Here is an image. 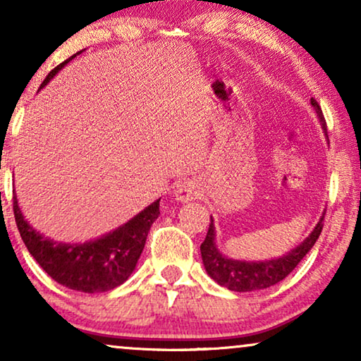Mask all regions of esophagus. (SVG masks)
I'll return each mask as SVG.
<instances>
[{"label": "esophagus", "mask_w": 361, "mask_h": 361, "mask_svg": "<svg viewBox=\"0 0 361 361\" xmlns=\"http://www.w3.org/2000/svg\"><path fill=\"white\" fill-rule=\"evenodd\" d=\"M199 195V185L194 180H184L177 185L176 189V199L179 202H187L195 199Z\"/></svg>", "instance_id": "esophagus-1"}]
</instances>
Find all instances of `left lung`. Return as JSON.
I'll return each mask as SVG.
<instances>
[{
	"label": "left lung",
	"instance_id": "8db88e82",
	"mask_svg": "<svg viewBox=\"0 0 361 361\" xmlns=\"http://www.w3.org/2000/svg\"><path fill=\"white\" fill-rule=\"evenodd\" d=\"M310 103H312L315 111H317L320 123H322L324 130L327 133V125H325L322 108H320L315 98H310ZM324 216L320 219L312 233L298 248L283 256V258L259 261V263H248V261H235L225 258L215 246L214 220L210 216L209 231H207L204 243L200 245L202 261H204L207 273L220 286L228 288L230 290H236V293H250V290L271 288V286L278 284L286 276L293 273L295 266L300 263V259L309 253L315 241H317L320 231L324 228Z\"/></svg>",
	"mask_w": 361,
	"mask_h": 361
}]
</instances>
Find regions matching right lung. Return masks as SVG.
<instances>
[{
    "label": "right lung",
    "mask_w": 361,
    "mask_h": 361,
    "mask_svg": "<svg viewBox=\"0 0 361 361\" xmlns=\"http://www.w3.org/2000/svg\"><path fill=\"white\" fill-rule=\"evenodd\" d=\"M80 54V52H78ZM75 57V56H73ZM71 59L49 72L41 88L66 66ZM13 212L19 235L29 253L39 266L59 284L80 293H106L125 283L136 268L137 259L145 248L147 231L159 216V200L151 204L135 219L100 240L88 243L71 245L49 240L32 228L24 220L18 207L16 195L13 197Z\"/></svg>",
    "instance_id": "add662e5"
}]
</instances>
